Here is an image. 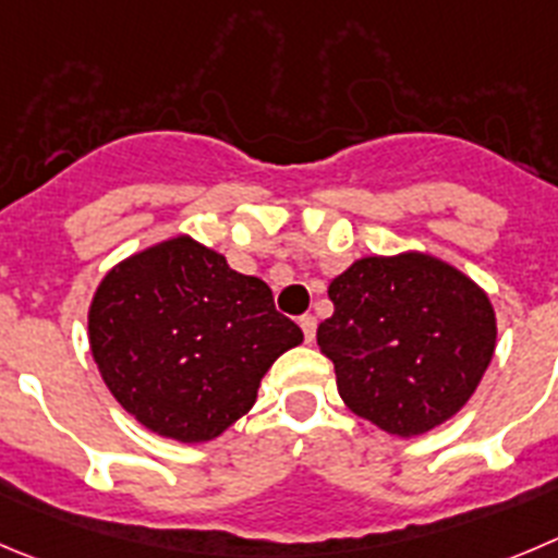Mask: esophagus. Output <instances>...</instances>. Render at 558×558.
Instances as JSON below:
<instances>
[{
    "mask_svg": "<svg viewBox=\"0 0 558 558\" xmlns=\"http://www.w3.org/2000/svg\"><path fill=\"white\" fill-rule=\"evenodd\" d=\"M299 326H301V331H304V339L306 342H315V331H317V320L312 315H301L299 317Z\"/></svg>",
    "mask_w": 558,
    "mask_h": 558,
    "instance_id": "obj_1",
    "label": "esophagus"
}]
</instances>
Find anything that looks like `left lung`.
Wrapping results in <instances>:
<instances>
[{
  "instance_id": "1",
  "label": "left lung",
  "mask_w": 558,
  "mask_h": 558,
  "mask_svg": "<svg viewBox=\"0 0 558 558\" xmlns=\"http://www.w3.org/2000/svg\"><path fill=\"white\" fill-rule=\"evenodd\" d=\"M317 344L355 416L400 438L452 418L496 350L485 290L433 254L362 257L328 284Z\"/></svg>"
}]
</instances>
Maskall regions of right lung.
<instances>
[{
  "label": "right lung",
  "instance_id": "obj_1",
  "mask_svg": "<svg viewBox=\"0 0 558 558\" xmlns=\"http://www.w3.org/2000/svg\"><path fill=\"white\" fill-rule=\"evenodd\" d=\"M87 328L114 400L180 444L219 438L252 411L270 364L304 342L263 279L189 235L117 263L95 290Z\"/></svg>",
  "mask_w": 558,
  "mask_h": 558
}]
</instances>
